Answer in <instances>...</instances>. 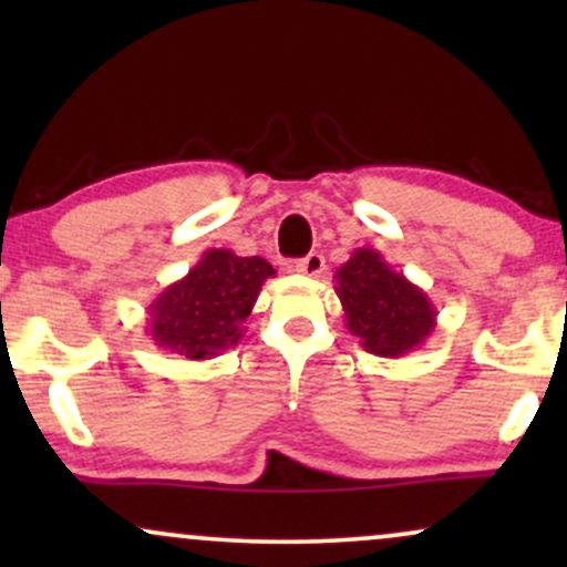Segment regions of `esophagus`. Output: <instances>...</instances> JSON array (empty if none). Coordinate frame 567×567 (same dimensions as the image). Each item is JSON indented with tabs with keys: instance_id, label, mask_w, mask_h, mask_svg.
I'll list each match as a JSON object with an SVG mask.
<instances>
[{
	"instance_id": "1",
	"label": "esophagus",
	"mask_w": 567,
	"mask_h": 567,
	"mask_svg": "<svg viewBox=\"0 0 567 567\" xmlns=\"http://www.w3.org/2000/svg\"><path fill=\"white\" fill-rule=\"evenodd\" d=\"M324 269V258L320 252H309V256L301 258V261H296V271L303 277H320Z\"/></svg>"
}]
</instances>
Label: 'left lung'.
<instances>
[{
    "label": "left lung",
    "mask_w": 567,
    "mask_h": 567,
    "mask_svg": "<svg viewBox=\"0 0 567 567\" xmlns=\"http://www.w3.org/2000/svg\"><path fill=\"white\" fill-rule=\"evenodd\" d=\"M347 330L375 357H405L432 336L437 309L419 285L394 271L373 247H357L336 269Z\"/></svg>",
    "instance_id": "8db88e82"
}]
</instances>
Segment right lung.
<instances>
[{
	"instance_id": "add662e5",
	"label": "right lung",
	"mask_w": 567,
	"mask_h": 567,
	"mask_svg": "<svg viewBox=\"0 0 567 567\" xmlns=\"http://www.w3.org/2000/svg\"><path fill=\"white\" fill-rule=\"evenodd\" d=\"M275 275L261 256L243 258L224 247L205 250L184 279L148 303V336L171 354L210 360L243 341L258 292Z\"/></svg>"
}]
</instances>
